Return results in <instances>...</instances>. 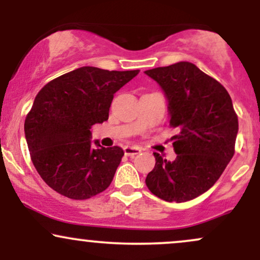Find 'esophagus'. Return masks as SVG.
Here are the masks:
<instances>
[{"label":"esophagus","instance_id":"esophagus-1","mask_svg":"<svg viewBox=\"0 0 260 260\" xmlns=\"http://www.w3.org/2000/svg\"><path fill=\"white\" fill-rule=\"evenodd\" d=\"M123 151H124V154L127 155V156H134V155H137V154H139L140 151V149L139 148H137V147H124L123 148Z\"/></svg>","mask_w":260,"mask_h":260}]
</instances>
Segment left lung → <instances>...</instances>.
Returning a JSON list of instances; mask_svg holds the SVG:
<instances>
[{"mask_svg":"<svg viewBox=\"0 0 260 260\" xmlns=\"http://www.w3.org/2000/svg\"><path fill=\"white\" fill-rule=\"evenodd\" d=\"M169 101L171 138L177 154L168 161L154 153L155 168L145 178L154 196L166 202H188L219 180L235 154L238 118L223 86L190 62L145 71Z\"/></svg>","mask_w":260,"mask_h":260,"instance_id":"left-lung-1","label":"left lung"}]
</instances>
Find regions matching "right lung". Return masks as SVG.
Instances as JSON below:
<instances>
[{
	"label": "right lung",
	"mask_w": 260,
	"mask_h": 260,
	"mask_svg": "<svg viewBox=\"0 0 260 260\" xmlns=\"http://www.w3.org/2000/svg\"><path fill=\"white\" fill-rule=\"evenodd\" d=\"M136 71L80 67L52 79L38 92L24 132L35 169L59 194L83 201L111 184L124 153L91 145V127L109 118L113 94Z\"/></svg>",
	"instance_id": "obj_1"
}]
</instances>
